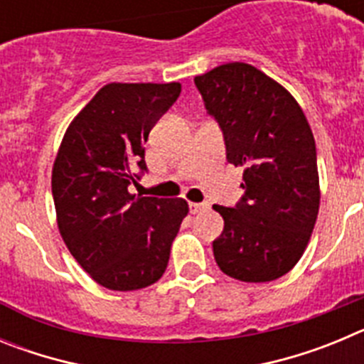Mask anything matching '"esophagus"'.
<instances>
[{"label":"esophagus","mask_w":364,"mask_h":364,"mask_svg":"<svg viewBox=\"0 0 364 364\" xmlns=\"http://www.w3.org/2000/svg\"><path fill=\"white\" fill-rule=\"evenodd\" d=\"M210 208V204H205V202H191L189 204V211L191 213H200V211H205Z\"/></svg>","instance_id":"34e87169"}]
</instances>
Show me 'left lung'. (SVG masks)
<instances>
[{
	"instance_id": "1",
	"label": "left lung",
	"mask_w": 364,
	"mask_h": 364,
	"mask_svg": "<svg viewBox=\"0 0 364 364\" xmlns=\"http://www.w3.org/2000/svg\"><path fill=\"white\" fill-rule=\"evenodd\" d=\"M195 85L220 127L228 162L244 167L240 200L213 205L224 218L215 260L239 281H275L297 264L319 211L310 125L284 87L247 63L217 67Z\"/></svg>"
}]
</instances>
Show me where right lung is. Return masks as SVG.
<instances>
[{
  "label": "right lung",
  "instance_id": "1",
  "mask_svg": "<svg viewBox=\"0 0 364 364\" xmlns=\"http://www.w3.org/2000/svg\"><path fill=\"white\" fill-rule=\"evenodd\" d=\"M180 83H109L69 125L53 169L58 228L98 284L140 290L164 275L184 198L134 197L147 173L149 131L180 96Z\"/></svg>",
  "mask_w": 364,
  "mask_h": 364
}]
</instances>
